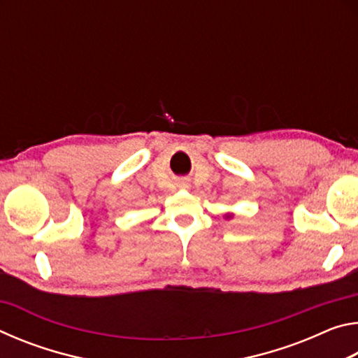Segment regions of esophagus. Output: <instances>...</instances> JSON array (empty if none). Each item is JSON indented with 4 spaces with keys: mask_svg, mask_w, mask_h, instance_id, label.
<instances>
[{
    "mask_svg": "<svg viewBox=\"0 0 358 358\" xmlns=\"http://www.w3.org/2000/svg\"><path fill=\"white\" fill-rule=\"evenodd\" d=\"M178 187H181V189H187V187H189V183H187V181H178Z\"/></svg>",
    "mask_w": 358,
    "mask_h": 358,
    "instance_id": "esophagus-1",
    "label": "esophagus"
}]
</instances>
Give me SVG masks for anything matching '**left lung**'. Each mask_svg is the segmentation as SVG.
Segmentation results:
<instances>
[{
	"label": "left lung",
	"mask_w": 358,
	"mask_h": 358,
	"mask_svg": "<svg viewBox=\"0 0 358 358\" xmlns=\"http://www.w3.org/2000/svg\"><path fill=\"white\" fill-rule=\"evenodd\" d=\"M224 217H226V220H232L234 213H226V215H224Z\"/></svg>",
	"instance_id": "8db88e82"
}]
</instances>
